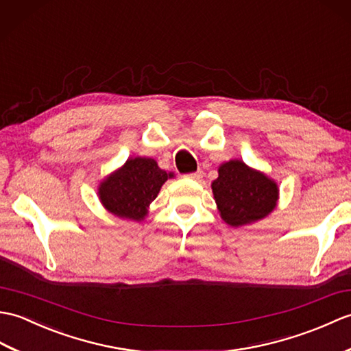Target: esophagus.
I'll use <instances>...</instances> for the list:
<instances>
[{
	"mask_svg": "<svg viewBox=\"0 0 351 351\" xmlns=\"http://www.w3.org/2000/svg\"><path fill=\"white\" fill-rule=\"evenodd\" d=\"M186 177H188V178H192V180H199V178L202 177V171H201V169H198V171H195V173H191V174H188Z\"/></svg>",
	"mask_w": 351,
	"mask_h": 351,
	"instance_id": "34e87169",
	"label": "esophagus"
}]
</instances>
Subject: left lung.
<instances>
[{"instance_id": "1", "label": "left lung", "mask_w": 351, "mask_h": 351, "mask_svg": "<svg viewBox=\"0 0 351 351\" xmlns=\"http://www.w3.org/2000/svg\"><path fill=\"white\" fill-rule=\"evenodd\" d=\"M212 189L222 219L231 227L263 219L278 201L276 183L241 160L221 165Z\"/></svg>"}]
</instances>
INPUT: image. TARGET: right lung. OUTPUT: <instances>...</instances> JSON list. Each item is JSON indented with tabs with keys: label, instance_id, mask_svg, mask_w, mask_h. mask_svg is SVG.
Returning <instances> with one entry per match:
<instances>
[{
	"label": "right lung",
	"instance_id": "add662e5",
	"mask_svg": "<svg viewBox=\"0 0 351 351\" xmlns=\"http://www.w3.org/2000/svg\"><path fill=\"white\" fill-rule=\"evenodd\" d=\"M168 177H173V173L160 169L153 159H129L121 169L100 184L99 197L112 215L141 221Z\"/></svg>",
	"mask_w": 351,
	"mask_h": 351
}]
</instances>
